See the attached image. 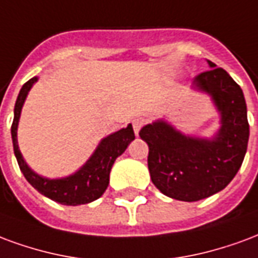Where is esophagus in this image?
<instances>
[{
    "label": "esophagus",
    "instance_id": "1",
    "mask_svg": "<svg viewBox=\"0 0 258 258\" xmlns=\"http://www.w3.org/2000/svg\"><path fill=\"white\" fill-rule=\"evenodd\" d=\"M132 125H133V131H135V133H136V135H139L140 129L144 126V119H133Z\"/></svg>",
    "mask_w": 258,
    "mask_h": 258
}]
</instances>
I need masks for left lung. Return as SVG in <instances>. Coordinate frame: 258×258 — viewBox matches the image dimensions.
Returning a JSON list of instances; mask_svg holds the SVG:
<instances>
[{
  "label": "left lung",
  "mask_w": 258,
  "mask_h": 258,
  "mask_svg": "<svg viewBox=\"0 0 258 258\" xmlns=\"http://www.w3.org/2000/svg\"><path fill=\"white\" fill-rule=\"evenodd\" d=\"M195 77L194 85L212 95L221 112V127L214 140L194 139L165 121L146 125L140 137L148 144L151 180L166 197L185 202L201 201L224 189L243 162L249 122L243 92L221 67Z\"/></svg>",
  "instance_id": "left-lung-1"
}]
</instances>
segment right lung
<instances>
[{"label": "right lung", "instance_id": "obj_1", "mask_svg": "<svg viewBox=\"0 0 258 258\" xmlns=\"http://www.w3.org/2000/svg\"><path fill=\"white\" fill-rule=\"evenodd\" d=\"M35 81H37V77H34L24 84L23 88L19 92L18 100L15 104V116H13L11 132H12L13 151H15V157L18 159L19 168L24 174L26 180L34 188L57 204L77 206V205H85L92 201H96L97 198H100L108 187L111 168L115 162V159L126 150L129 143L135 139L133 127L132 125H127L125 129H121L119 132H115L106 139H103L89 161L73 176L57 178V180L41 177L38 174H35L27 166V163L24 162L19 150L18 139H16L20 111L26 100V96Z\"/></svg>", "mask_w": 258, "mask_h": 258}]
</instances>
